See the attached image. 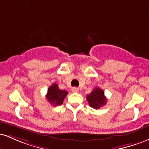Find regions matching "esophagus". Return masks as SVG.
<instances>
[{
	"instance_id": "esophagus-1",
	"label": "esophagus",
	"mask_w": 149,
	"mask_h": 149,
	"mask_svg": "<svg viewBox=\"0 0 149 149\" xmlns=\"http://www.w3.org/2000/svg\"><path fill=\"white\" fill-rule=\"evenodd\" d=\"M71 91H72L73 92H78V89L77 88H75V87H73V88H71Z\"/></svg>"
}]
</instances>
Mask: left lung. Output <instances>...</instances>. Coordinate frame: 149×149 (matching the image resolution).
<instances>
[{
	"label": "left lung",
	"instance_id": "1",
	"mask_svg": "<svg viewBox=\"0 0 149 149\" xmlns=\"http://www.w3.org/2000/svg\"><path fill=\"white\" fill-rule=\"evenodd\" d=\"M89 105L95 109H99L107 104V97L104 95V92L101 88H96L89 95H87Z\"/></svg>",
	"mask_w": 149,
	"mask_h": 149
}]
</instances>
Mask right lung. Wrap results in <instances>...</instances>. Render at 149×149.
<instances>
[{
    "mask_svg": "<svg viewBox=\"0 0 149 149\" xmlns=\"http://www.w3.org/2000/svg\"><path fill=\"white\" fill-rule=\"evenodd\" d=\"M67 95V91L60 90L59 89L58 85L56 83H54L47 90L46 98L53 107H56L60 106L63 104L64 100Z\"/></svg>",
    "mask_w": 149,
    "mask_h": 149,
    "instance_id": "right-lung-1",
    "label": "right lung"
}]
</instances>
